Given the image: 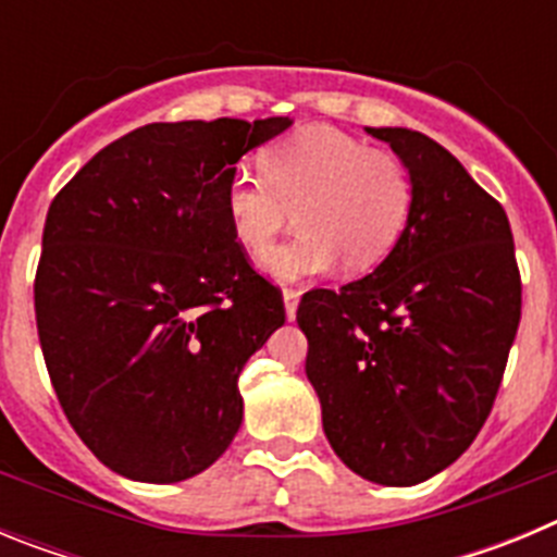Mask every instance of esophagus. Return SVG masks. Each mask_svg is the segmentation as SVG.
<instances>
[{
    "label": "esophagus",
    "instance_id": "esophagus-1",
    "mask_svg": "<svg viewBox=\"0 0 557 557\" xmlns=\"http://www.w3.org/2000/svg\"><path fill=\"white\" fill-rule=\"evenodd\" d=\"M282 298H284V312H287V321H295V309H298V298H301V293H298V289H284Z\"/></svg>",
    "mask_w": 557,
    "mask_h": 557
}]
</instances>
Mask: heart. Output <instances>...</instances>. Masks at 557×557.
Masks as SVG:
<instances>
[{"label": "heart", "mask_w": 557, "mask_h": 557, "mask_svg": "<svg viewBox=\"0 0 557 557\" xmlns=\"http://www.w3.org/2000/svg\"><path fill=\"white\" fill-rule=\"evenodd\" d=\"M262 175L234 172L223 211L239 248L259 253L295 209L298 234L259 259L273 282H301L334 264L371 270L391 253L412 203L410 172L385 150L343 131L312 125L262 152Z\"/></svg>", "instance_id": "heart-1"}]
</instances>
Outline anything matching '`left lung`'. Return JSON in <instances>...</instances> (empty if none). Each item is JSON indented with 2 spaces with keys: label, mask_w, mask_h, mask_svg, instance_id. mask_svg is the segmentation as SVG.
I'll use <instances>...</instances> for the list:
<instances>
[{
  "label": "left lung",
  "mask_w": 557,
  "mask_h": 557,
  "mask_svg": "<svg viewBox=\"0 0 557 557\" xmlns=\"http://www.w3.org/2000/svg\"><path fill=\"white\" fill-rule=\"evenodd\" d=\"M407 166L405 231L373 273L301 298L307 379L323 432L354 474L407 488L482 430L521 318L508 214L446 147L366 127Z\"/></svg>",
  "instance_id": "left-lung-1"
}]
</instances>
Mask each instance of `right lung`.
<instances>
[{
  "label": "right lung",
  "mask_w": 557,
  "mask_h": 557,
  "mask_svg": "<svg viewBox=\"0 0 557 557\" xmlns=\"http://www.w3.org/2000/svg\"><path fill=\"white\" fill-rule=\"evenodd\" d=\"M289 125L136 127L49 206L36 273L44 362L69 424L127 480H189L239 432L236 379L284 326V304L234 243L223 191L236 161Z\"/></svg>",
  "instance_id": "1"
}]
</instances>
